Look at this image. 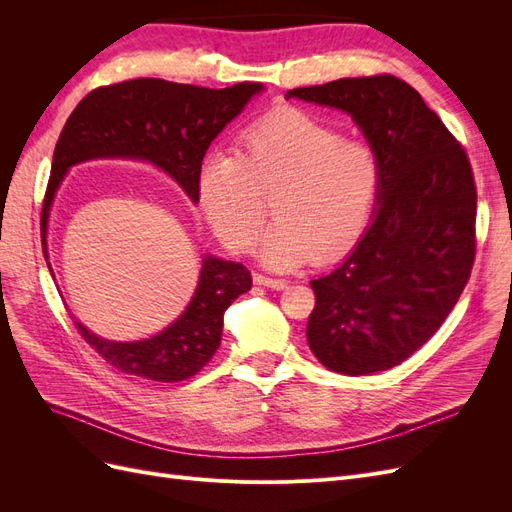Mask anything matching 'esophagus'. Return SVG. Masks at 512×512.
Returning a JSON list of instances; mask_svg holds the SVG:
<instances>
[{
	"label": "esophagus",
	"instance_id": "1",
	"mask_svg": "<svg viewBox=\"0 0 512 512\" xmlns=\"http://www.w3.org/2000/svg\"><path fill=\"white\" fill-rule=\"evenodd\" d=\"M254 282L258 284V286H267V288H271V290H284L288 284H286V280H277V277H269V275H260V273H256L254 275Z\"/></svg>",
	"mask_w": 512,
	"mask_h": 512
}]
</instances>
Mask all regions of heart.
Returning <instances> with one entry per match:
<instances>
[{
  "mask_svg": "<svg viewBox=\"0 0 512 512\" xmlns=\"http://www.w3.org/2000/svg\"><path fill=\"white\" fill-rule=\"evenodd\" d=\"M380 185L376 153L342 138L299 108H282L247 128L235 156L215 153L198 170V198L218 237L243 252L260 239L267 267L288 271L309 258L342 256L365 230Z\"/></svg>",
  "mask_w": 512,
  "mask_h": 512,
  "instance_id": "1",
  "label": "heart"
}]
</instances>
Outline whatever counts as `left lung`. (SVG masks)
<instances>
[{
  "label": "left lung",
  "instance_id": "1",
  "mask_svg": "<svg viewBox=\"0 0 512 512\" xmlns=\"http://www.w3.org/2000/svg\"><path fill=\"white\" fill-rule=\"evenodd\" d=\"M286 98L348 113L380 168L365 235L342 265L309 282L316 307L307 344L337 374L391 369L429 342L470 280V160L421 94L393 74L290 89Z\"/></svg>",
  "mask_w": 512,
  "mask_h": 512
}]
</instances>
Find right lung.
<instances>
[{
    "label": "right lung",
    "mask_w": 512,
    "mask_h": 512,
    "mask_svg": "<svg viewBox=\"0 0 512 512\" xmlns=\"http://www.w3.org/2000/svg\"><path fill=\"white\" fill-rule=\"evenodd\" d=\"M260 83L209 89L164 79H134L98 87L68 117L53 153L42 205V247L61 179L74 164L98 158L141 160L158 166L198 203V170L213 138L235 119ZM49 265V262H46ZM53 273V269L49 267ZM252 288L241 262L205 256L192 301L168 327L141 342H111L74 320L85 342L123 374L156 382L188 380L203 369L222 342L224 312Z\"/></svg>",
    "instance_id": "right-lung-1"
}]
</instances>
